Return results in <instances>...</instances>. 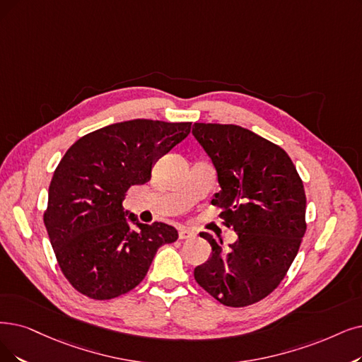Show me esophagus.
Instances as JSON below:
<instances>
[{"label":"esophagus","mask_w":362,"mask_h":362,"mask_svg":"<svg viewBox=\"0 0 362 362\" xmlns=\"http://www.w3.org/2000/svg\"><path fill=\"white\" fill-rule=\"evenodd\" d=\"M178 238H180L181 240H184V239H190V238H194V231H193V230H190V228H185V227H182V228H180Z\"/></svg>","instance_id":"1"}]
</instances>
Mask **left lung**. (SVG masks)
I'll return each instance as SVG.
<instances>
[{
	"instance_id": "1",
	"label": "left lung",
	"mask_w": 362,
	"mask_h": 362,
	"mask_svg": "<svg viewBox=\"0 0 362 362\" xmlns=\"http://www.w3.org/2000/svg\"><path fill=\"white\" fill-rule=\"evenodd\" d=\"M220 192L212 204L238 239L224 248L211 235L206 263L194 279L226 306L243 308L267 297L290 269L306 231V194L297 169L276 144L236 124L194 123Z\"/></svg>"
}]
</instances>
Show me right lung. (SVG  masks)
<instances>
[{
	"instance_id": "obj_1",
	"label": "right lung",
	"mask_w": 362,
	"mask_h": 362,
	"mask_svg": "<svg viewBox=\"0 0 362 362\" xmlns=\"http://www.w3.org/2000/svg\"><path fill=\"white\" fill-rule=\"evenodd\" d=\"M192 123L135 119L72 144L49 187L45 224L57 263L76 290L95 300L126 294L146 278L175 227L142 224L124 211L132 185L150 181L156 162L190 134Z\"/></svg>"
}]
</instances>
